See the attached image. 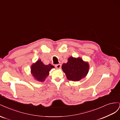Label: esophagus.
<instances>
[{
  "mask_svg": "<svg viewBox=\"0 0 120 120\" xmlns=\"http://www.w3.org/2000/svg\"><path fill=\"white\" fill-rule=\"evenodd\" d=\"M55 67L56 68H61V64H57L55 65Z\"/></svg>",
  "mask_w": 120,
  "mask_h": 120,
  "instance_id": "34e87169",
  "label": "esophagus"
}]
</instances>
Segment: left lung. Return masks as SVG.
<instances>
[{
  "label": "left lung",
  "instance_id": "8db88e82",
  "mask_svg": "<svg viewBox=\"0 0 120 120\" xmlns=\"http://www.w3.org/2000/svg\"><path fill=\"white\" fill-rule=\"evenodd\" d=\"M62 70L68 80L79 81L88 74L89 69L88 63L83 61L81 58H68V63L64 64Z\"/></svg>",
  "mask_w": 120,
  "mask_h": 120
}]
</instances>
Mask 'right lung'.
<instances>
[{
    "instance_id": "obj_1",
    "label": "right lung",
    "mask_w": 120,
    "mask_h": 120,
    "mask_svg": "<svg viewBox=\"0 0 120 120\" xmlns=\"http://www.w3.org/2000/svg\"><path fill=\"white\" fill-rule=\"evenodd\" d=\"M54 67L52 64L45 65L41 60H38L35 64H32L31 68V72L32 75L37 80L43 82L49 75V71Z\"/></svg>"
}]
</instances>
